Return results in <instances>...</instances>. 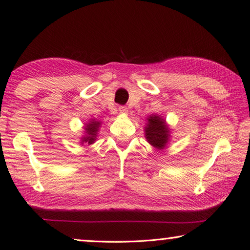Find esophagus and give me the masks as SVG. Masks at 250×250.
I'll use <instances>...</instances> for the list:
<instances>
[{"mask_svg":"<svg viewBox=\"0 0 250 250\" xmlns=\"http://www.w3.org/2000/svg\"><path fill=\"white\" fill-rule=\"evenodd\" d=\"M119 111H120V113H122V114H127V113H128V109H127V106H125V105H120L119 106Z\"/></svg>","mask_w":250,"mask_h":250,"instance_id":"1","label":"esophagus"}]
</instances>
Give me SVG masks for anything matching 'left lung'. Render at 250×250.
<instances>
[{
	"label": "left lung",
	"mask_w": 250,
	"mask_h": 250,
	"mask_svg": "<svg viewBox=\"0 0 250 250\" xmlns=\"http://www.w3.org/2000/svg\"><path fill=\"white\" fill-rule=\"evenodd\" d=\"M147 122L149 123L145 129L146 140L157 149H163L166 146L168 137H169V134H168L169 131H168L165 121L160 116L153 115L147 119Z\"/></svg>",
	"instance_id": "left-lung-1"
}]
</instances>
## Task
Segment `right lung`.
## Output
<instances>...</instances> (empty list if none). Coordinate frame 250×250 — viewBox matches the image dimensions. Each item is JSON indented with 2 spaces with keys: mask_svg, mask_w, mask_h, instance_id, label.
Returning <instances> with one entry per match:
<instances>
[{
  "mask_svg": "<svg viewBox=\"0 0 250 250\" xmlns=\"http://www.w3.org/2000/svg\"><path fill=\"white\" fill-rule=\"evenodd\" d=\"M99 126H100V122H97L95 120L90 121V123H88L85 126V130H86V134H87V136L84 137V138L82 139V142H88V145L94 144Z\"/></svg>",
  "mask_w": 250,
  "mask_h": 250,
  "instance_id": "obj_1",
  "label": "right lung"
}]
</instances>
